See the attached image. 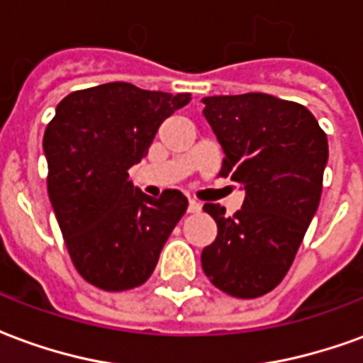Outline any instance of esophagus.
<instances>
[{"instance_id": "1", "label": "esophagus", "mask_w": 363, "mask_h": 363, "mask_svg": "<svg viewBox=\"0 0 363 363\" xmlns=\"http://www.w3.org/2000/svg\"><path fill=\"white\" fill-rule=\"evenodd\" d=\"M200 210H202L200 202H196V200H189V212L190 213H198Z\"/></svg>"}]
</instances>
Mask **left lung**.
<instances>
[{"label":"left lung","instance_id":"8db88e82","mask_svg":"<svg viewBox=\"0 0 363 363\" xmlns=\"http://www.w3.org/2000/svg\"><path fill=\"white\" fill-rule=\"evenodd\" d=\"M204 116L225 153L220 177L245 189L243 208L225 216L204 204L218 237L202 251L216 288L252 299L288 274L319 208L327 134L303 104L267 93L204 96Z\"/></svg>","mask_w":363,"mask_h":363}]
</instances>
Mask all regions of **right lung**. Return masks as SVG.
<instances>
[{"instance_id":"right-lung-1","label":"right lung","mask_w":363,"mask_h":363,"mask_svg":"<svg viewBox=\"0 0 363 363\" xmlns=\"http://www.w3.org/2000/svg\"><path fill=\"white\" fill-rule=\"evenodd\" d=\"M189 101V93L104 83L62 99L46 126L48 196L74 267L96 288L142 286L189 208L179 190L151 198L128 181L161 122Z\"/></svg>"}]
</instances>
